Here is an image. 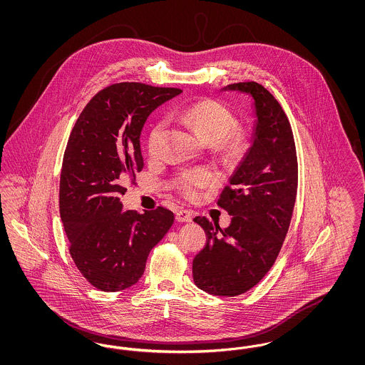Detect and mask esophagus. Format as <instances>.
Here are the masks:
<instances>
[{
    "mask_svg": "<svg viewBox=\"0 0 365 365\" xmlns=\"http://www.w3.org/2000/svg\"><path fill=\"white\" fill-rule=\"evenodd\" d=\"M176 220L178 222H191L192 220V213L187 209H179L176 212Z\"/></svg>",
    "mask_w": 365,
    "mask_h": 365,
    "instance_id": "esophagus-1",
    "label": "esophagus"
}]
</instances>
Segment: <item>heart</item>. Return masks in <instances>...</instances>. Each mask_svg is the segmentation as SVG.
<instances>
[{"mask_svg":"<svg viewBox=\"0 0 365 365\" xmlns=\"http://www.w3.org/2000/svg\"><path fill=\"white\" fill-rule=\"evenodd\" d=\"M183 118L190 123L198 135L209 143H216L230 131L234 124V116L226 105L216 100H202L189 105L183 109ZM165 123L156 122L149 130L146 146L148 153L156 157L161 148ZM223 143L228 150H235L241 146V139L237 135H226ZM217 180L216 174L209 168H195L183 171L176 179V187L185 197L197 198L200 190L215 185Z\"/></svg>","mask_w":365,"mask_h":365,"instance_id":"1","label":"heart"}]
</instances>
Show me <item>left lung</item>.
Segmentation results:
<instances>
[{"label":"left lung","mask_w":365,"mask_h":365,"mask_svg":"<svg viewBox=\"0 0 365 365\" xmlns=\"http://www.w3.org/2000/svg\"><path fill=\"white\" fill-rule=\"evenodd\" d=\"M225 90L250 94L257 120L253 143L217 201L232 216L230 226L194 217L207 243L192 260V279L209 294L234 297L255 287L278 257L294 209L298 163L290 122L265 87L240 82Z\"/></svg>","instance_id":"1"}]
</instances>
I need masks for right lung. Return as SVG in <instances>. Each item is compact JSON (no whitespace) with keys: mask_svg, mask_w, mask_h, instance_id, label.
<instances>
[{"mask_svg":"<svg viewBox=\"0 0 365 365\" xmlns=\"http://www.w3.org/2000/svg\"><path fill=\"white\" fill-rule=\"evenodd\" d=\"M180 88L137 82L100 90L71 131L60 176V216L70 255L96 289L120 292L138 282L150 250L174 223L163 207L123 210L125 183L142 171L139 137L157 106Z\"/></svg>","mask_w":365,"mask_h":365,"instance_id":"1","label":"right lung"}]
</instances>
